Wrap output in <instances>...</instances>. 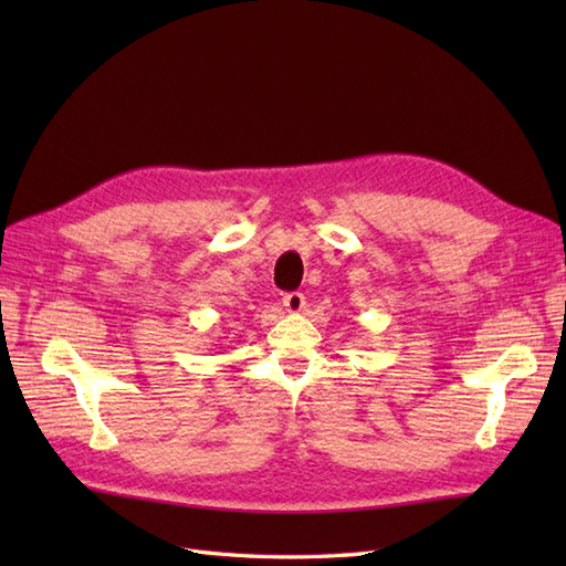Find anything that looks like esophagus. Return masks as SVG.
<instances>
[{
    "label": "esophagus",
    "mask_w": 566,
    "mask_h": 566,
    "mask_svg": "<svg viewBox=\"0 0 566 566\" xmlns=\"http://www.w3.org/2000/svg\"><path fill=\"white\" fill-rule=\"evenodd\" d=\"M283 306L287 314H302L304 306H306V297L302 293H290L283 297Z\"/></svg>",
    "instance_id": "esophagus-1"
}]
</instances>
